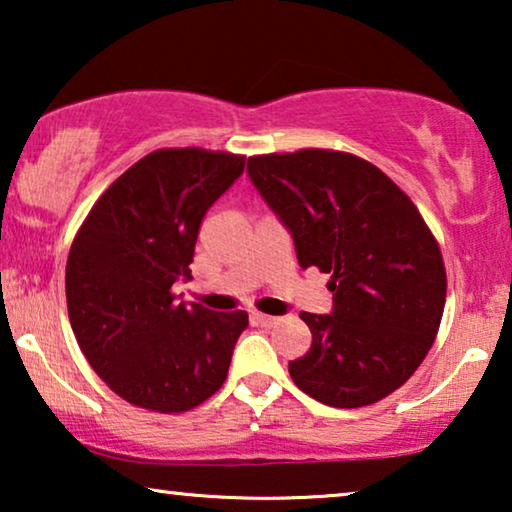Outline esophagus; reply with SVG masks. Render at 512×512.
<instances>
[{"instance_id": "1", "label": "esophagus", "mask_w": 512, "mask_h": 512, "mask_svg": "<svg viewBox=\"0 0 512 512\" xmlns=\"http://www.w3.org/2000/svg\"><path fill=\"white\" fill-rule=\"evenodd\" d=\"M251 321H254V324H258V326H265V328L279 324L277 317H270V314H261V312L251 314Z\"/></svg>"}]
</instances>
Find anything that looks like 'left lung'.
<instances>
[{"label": "left lung", "instance_id": "1", "mask_svg": "<svg viewBox=\"0 0 512 512\" xmlns=\"http://www.w3.org/2000/svg\"><path fill=\"white\" fill-rule=\"evenodd\" d=\"M258 193L291 230L300 268L331 275V314L300 312L312 347L289 361L314 401L363 408L403 387L436 340L447 275L408 195L368 160L300 149L251 156Z\"/></svg>", "mask_w": 512, "mask_h": 512}]
</instances>
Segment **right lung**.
I'll use <instances>...</instances> for the list:
<instances>
[{"label": "right lung", "instance_id": "1", "mask_svg": "<svg viewBox=\"0 0 512 512\" xmlns=\"http://www.w3.org/2000/svg\"><path fill=\"white\" fill-rule=\"evenodd\" d=\"M244 156L158 149L125 170L90 209L67 258V312L83 356L137 408L186 412L228 377L247 312L177 303L191 279L207 209L235 184Z\"/></svg>", "mask_w": 512, "mask_h": 512}]
</instances>
